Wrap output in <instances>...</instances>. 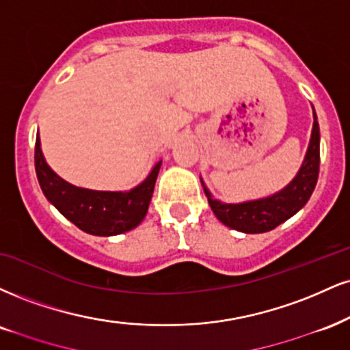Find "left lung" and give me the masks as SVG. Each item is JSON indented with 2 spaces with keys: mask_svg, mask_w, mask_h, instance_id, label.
I'll return each instance as SVG.
<instances>
[{
  "mask_svg": "<svg viewBox=\"0 0 350 350\" xmlns=\"http://www.w3.org/2000/svg\"><path fill=\"white\" fill-rule=\"evenodd\" d=\"M318 172L319 125L317 112L313 109V129H311L305 159H303L295 178L290 180L284 189H280L279 192L262 197V199L239 202V204H226V202L218 200L212 196V192L208 191L202 178L200 183L208 199L210 208L223 225L241 231V233L254 234L271 231L275 226H279L280 223L292 218L297 212H300L314 191V186L318 183Z\"/></svg>",
  "mask_w": 350,
  "mask_h": 350,
  "instance_id": "obj_1",
  "label": "left lung"
}]
</instances>
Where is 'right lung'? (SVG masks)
<instances>
[{
  "label": "right lung",
  "mask_w": 350,
  "mask_h": 350,
  "mask_svg": "<svg viewBox=\"0 0 350 350\" xmlns=\"http://www.w3.org/2000/svg\"><path fill=\"white\" fill-rule=\"evenodd\" d=\"M161 163L154 164L130 191H94L62 179L45 161L39 135L36 140V172L44 196L63 217L94 237H116L140 225L148 212Z\"/></svg>",
  "instance_id": "add662e5"
}]
</instances>
